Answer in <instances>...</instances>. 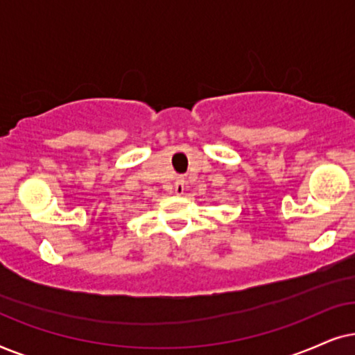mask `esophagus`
<instances>
[{
  "label": "esophagus",
  "instance_id": "1",
  "mask_svg": "<svg viewBox=\"0 0 355 355\" xmlns=\"http://www.w3.org/2000/svg\"><path fill=\"white\" fill-rule=\"evenodd\" d=\"M173 188H175V193H177L178 196L183 195V193H185V190H187V180H185V178L178 177L177 180H175Z\"/></svg>",
  "mask_w": 355,
  "mask_h": 355
}]
</instances>
